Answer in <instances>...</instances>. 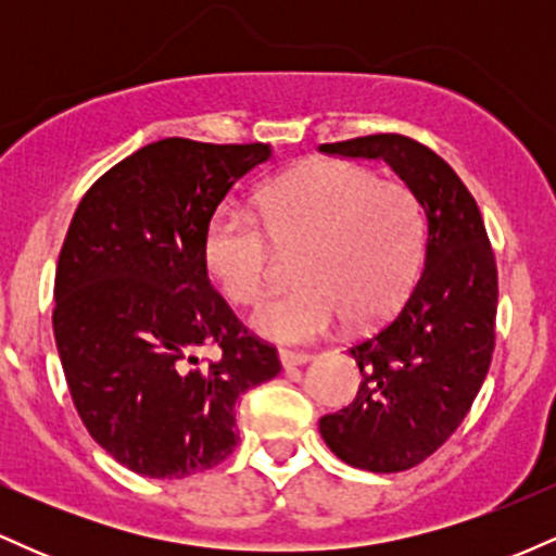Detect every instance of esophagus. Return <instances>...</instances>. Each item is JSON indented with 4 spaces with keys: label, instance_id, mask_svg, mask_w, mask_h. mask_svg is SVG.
<instances>
[{
    "label": "esophagus",
    "instance_id": "esophagus-1",
    "mask_svg": "<svg viewBox=\"0 0 556 556\" xmlns=\"http://www.w3.org/2000/svg\"><path fill=\"white\" fill-rule=\"evenodd\" d=\"M279 361H282L285 368L303 366V363L311 361L308 353H300V350H279Z\"/></svg>",
    "mask_w": 556,
    "mask_h": 556
}]
</instances>
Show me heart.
I'll return each mask as SVG.
<instances>
[{"label":"heart","mask_w":556,"mask_h":556,"mask_svg":"<svg viewBox=\"0 0 556 556\" xmlns=\"http://www.w3.org/2000/svg\"><path fill=\"white\" fill-rule=\"evenodd\" d=\"M424 212L402 182L331 162L287 175L258 198V212L225 203L203 232V264L222 295L251 305L264 295L279 253H298L292 290L253 314L274 342H308L344 318L368 327L392 314L424 256Z\"/></svg>","instance_id":"obj_1"}]
</instances>
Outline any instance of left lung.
<instances>
[{
	"label": "left lung",
	"instance_id": "obj_1",
	"mask_svg": "<svg viewBox=\"0 0 556 556\" xmlns=\"http://www.w3.org/2000/svg\"><path fill=\"white\" fill-rule=\"evenodd\" d=\"M321 151L387 162L429 222L424 271L405 305L350 348L361 371L358 394L318 420L340 460L400 473L455 433L486 379L500 298L494 251L476 198L429 146L379 132L324 143Z\"/></svg>",
	"mask_w": 556,
	"mask_h": 556
}]
</instances>
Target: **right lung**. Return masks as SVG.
Instances as JSON below:
<instances>
[{
  "label": "right lung",
  "mask_w": 556,
  "mask_h": 556,
  "mask_svg": "<svg viewBox=\"0 0 556 556\" xmlns=\"http://www.w3.org/2000/svg\"><path fill=\"white\" fill-rule=\"evenodd\" d=\"M266 143L164 138L101 175L54 277V340L75 410L132 473L185 478L238 446L235 407L282 371L208 282L203 232ZM201 346L220 358L203 364Z\"/></svg>",
  "instance_id": "obj_1"
}]
</instances>
